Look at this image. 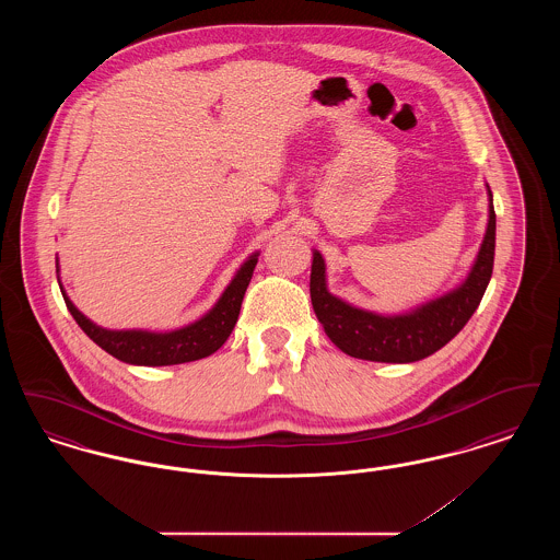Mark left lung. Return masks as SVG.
<instances>
[{"label": "left lung", "mask_w": 560, "mask_h": 560, "mask_svg": "<svg viewBox=\"0 0 560 560\" xmlns=\"http://www.w3.org/2000/svg\"><path fill=\"white\" fill-rule=\"evenodd\" d=\"M495 256V210L489 190V224L477 262L468 279L453 292L395 317L354 308L325 288V262L313 254L311 300L329 340L354 359L377 363H413L430 357L455 338L479 308L489 285Z\"/></svg>", "instance_id": "1"}]
</instances>
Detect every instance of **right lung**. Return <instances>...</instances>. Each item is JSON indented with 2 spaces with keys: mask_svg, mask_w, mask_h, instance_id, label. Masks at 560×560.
<instances>
[{
  "mask_svg": "<svg viewBox=\"0 0 560 560\" xmlns=\"http://www.w3.org/2000/svg\"><path fill=\"white\" fill-rule=\"evenodd\" d=\"M258 262V254H254L243 267L237 270L231 285L224 290L222 298L212 311L203 319L195 320L183 329L170 331V334H153V331H110L94 325L85 319L80 311L73 306V302L65 295V304L73 319L78 320L81 329L88 334L92 342H96L108 354L124 363L132 365H178L197 361L203 357H210L218 348L226 342L231 336L237 317H240L241 302L245 290L249 285V279L254 275V268Z\"/></svg>",
  "mask_w": 560,
  "mask_h": 560,
  "instance_id": "add662e5",
  "label": "right lung"
}]
</instances>
